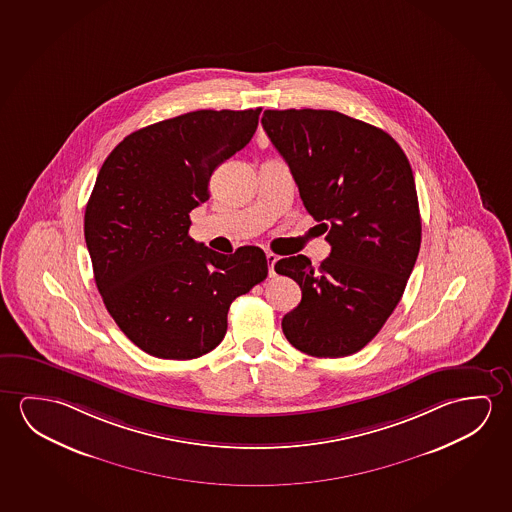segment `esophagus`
Returning <instances> with one entry per match:
<instances>
[{"instance_id":"1","label":"esophagus","mask_w":512,"mask_h":512,"mask_svg":"<svg viewBox=\"0 0 512 512\" xmlns=\"http://www.w3.org/2000/svg\"><path fill=\"white\" fill-rule=\"evenodd\" d=\"M266 259H268L269 276L273 278V276H276L275 264L276 260H278V257H276L275 253H268V255H266Z\"/></svg>"}]
</instances>
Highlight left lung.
Here are the masks:
<instances>
[{"label": "left lung", "mask_w": 512, "mask_h": 512, "mask_svg": "<svg viewBox=\"0 0 512 512\" xmlns=\"http://www.w3.org/2000/svg\"><path fill=\"white\" fill-rule=\"evenodd\" d=\"M262 127L326 232L328 259H280L301 287L282 319L292 346L317 358L358 353L401 301L417 262L422 221L406 154L390 134L331 110H266Z\"/></svg>", "instance_id": "8db88e82"}]
</instances>
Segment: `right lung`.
Segmentation results:
<instances>
[{"instance_id":"right-lung-1","label":"right lung","mask_w":512,"mask_h":512,"mask_svg":"<svg viewBox=\"0 0 512 512\" xmlns=\"http://www.w3.org/2000/svg\"><path fill=\"white\" fill-rule=\"evenodd\" d=\"M257 110H198L143 127L106 158L85 211L95 284L145 353L193 360L227 333L232 301L268 276L266 253L213 252L189 237L214 170L246 147Z\"/></svg>"}]
</instances>
